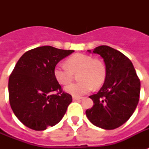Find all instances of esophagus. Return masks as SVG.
<instances>
[{"label":"esophagus","instance_id":"esophagus-1","mask_svg":"<svg viewBox=\"0 0 149 149\" xmlns=\"http://www.w3.org/2000/svg\"><path fill=\"white\" fill-rule=\"evenodd\" d=\"M72 100H82V97H72Z\"/></svg>","mask_w":149,"mask_h":149}]
</instances>
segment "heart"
Instances as JSON below:
<instances>
[{
	"label": "heart",
	"mask_w": 149,
	"mask_h": 149,
	"mask_svg": "<svg viewBox=\"0 0 149 149\" xmlns=\"http://www.w3.org/2000/svg\"><path fill=\"white\" fill-rule=\"evenodd\" d=\"M66 65L57 64L53 70L55 79L58 84H66L72 80L73 72L78 73L80 81L72 83L65 87L67 93L80 97L89 93L95 87L101 86L106 78V67L99 59H93L86 54H75L65 61Z\"/></svg>",
	"instance_id": "b5f03b06"
}]
</instances>
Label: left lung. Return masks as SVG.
I'll return each mask as SVG.
<instances>
[{"label":"left lung","instance_id":"left-lung-1","mask_svg":"<svg viewBox=\"0 0 149 149\" xmlns=\"http://www.w3.org/2000/svg\"><path fill=\"white\" fill-rule=\"evenodd\" d=\"M91 53L98 54L106 65V78L97 93L90 96L93 106L86 115L93 125L105 130L120 127L133 114L139 104L141 84L134 65L120 52L100 45Z\"/></svg>","mask_w":149,"mask_h":149}]
</instances>
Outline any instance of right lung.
<instances>
[{
    "instance_id": "add662e5",
    "label": "right lung",
    "mask_w": 149,
    "mask_h": 149,
    "mask_svg": "<svg viewBox=\"0 0 149 149\" xmlns=\"http://www.w3.org/2000/svg\"><path fill=\"white\" fill-rule=\"evenodd\" d=\"M73 52L46 45L26 52L17 61L8 81L9 101L15 116L26 127L43 131L62 120L72 96L63 92L53 70Z\"/></svg>"
}]
</instances>
